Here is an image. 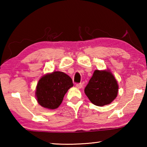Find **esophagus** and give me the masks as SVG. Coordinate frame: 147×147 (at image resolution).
Masks as SVG:
<instances>
[{"label":"esophagus","instance_id":"34e87169","mask_svg":"<svg viewBox=\"0 0 147 147\" xmlns=\"http://www.w3.org/2000/svg\"><path fill=\"white\" fill-rule=\"evenodd\" d=\"M76 87L77 88H78V89H80V88H82L83 87V86H82V84H77L76 85Z\"/></svg>","mask_w":147,"mask_h":147}]
</instances>
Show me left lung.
Masks as SVG:
<instances>
[{
  "label": "left lung",
  "instance_id": "8db88e82",
  "mask_svg": "<svg viewBox=\"0 0 147 147\" xmlns=\"http://www.w3.org/2000/svg\"><path fill=\"white\" fill-rule=\"evenodd\" d=\"M119 86L109 71L94 72L84 92L92 103L98 106L110 104L117 97Z\"/></svg>",
  "mask_w": 147,
  "mask_h": 147
}]
</instances>
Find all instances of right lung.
<instances>
[{
    "mask_svg": "<svg viewBox=\"0 0 147 147\" xmlns=\"http://www.w3.org/2000/svg\"><path fill=\"white\" fill-rule=\"evenodd\" d=\"M73 86L71 77L63 72L55 71L47 74L39 80L36 94L38 103L45 108H58L65 94Z\"/></svg>",
    "mask_w": 147,
    "mask_h": 147,
    "instance_id": "right-lung-1",
    "label": "right lung"
}]
</instances>
